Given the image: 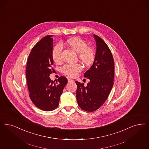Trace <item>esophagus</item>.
Returning <instances> with one entry per match:
<instances>
[{
    "mask_svg": "<svg viewBox=\"0 0 149 149\" xmlns=\"http://www.w3.org/2000/svg\"><path fill=\"white\" fill-rule=\"evenodd\" d=\"M72 81H74V80L72 79H68V82L70 83V82H72Z\"/></svg>",
    "mask_w": 149,
    "mask_h": 149,
    "instance_id": "esophagus-1",
    "label": "esophagus"
}]
</instances>
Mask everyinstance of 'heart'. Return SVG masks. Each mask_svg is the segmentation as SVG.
<instances>
[{
    "label": "heart",
    "mask_w": 149,
    "mask_h": 149,
    "mask_svg": "<svg viewBox=\"0 0 149 149\" xmlns=\"http://www.w3.org/2000/svg\"><path fill=\"white\" fill-rule=\"evenodd\" d=\"M66 44L78 53L79 59L85 65H90L93 63L95 59V52L83 39L80 37L71 38L66 41ZM62 50L63 47L60 43L53 48L52 57L55 63H60L61 61ZM82 66L79 63L66 64L61 67V72L67 76L74 77L82 70Z\"/></svg>",
    "instance_id": "obj_1"
}]
</instances>
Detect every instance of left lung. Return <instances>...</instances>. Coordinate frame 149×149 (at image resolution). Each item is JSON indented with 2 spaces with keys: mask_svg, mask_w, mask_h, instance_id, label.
<instances>
[{
  "mask_svg": "<svg viewBox=\"0 0 149 149\" xmlns=\"http://www.w3.org/2000/svg\"><path fill=\"white\" fill-rule=\"evenodd\" d=\"M96 42L94 62L84 77L90 80L87 86L75 81L77 99L79 107L93 112L101 107L107 99L113 86L114 61L107 44L99 36L94 34Z\"/></svg>",
  "mask_w": 149,
  "mask_h": 149,
  "instance_id": "8db88e82",
  "label": "left lung"
}]
</instances>
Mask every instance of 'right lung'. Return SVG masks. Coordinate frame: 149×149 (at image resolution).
<instances>
[{"label": "right lung", "mask_w": 149, "mask_h": 149, "mask_svg": "<svg viewBox=\"0 0 149 149\" xmlns=\"http://www.w3.org/2000/svg\"><path fill=\"white\" fill-rule=\"evenodd\" d=\"M52 36L44 37L32 48L26 68L30 99L36 107L46 111L58 107L60 97L68 83L65 77H59L56 83L49 77L54 63Z\"/></svg>", "instance_id": "obj_1"}]
</instances>
